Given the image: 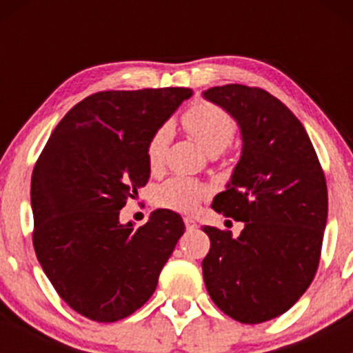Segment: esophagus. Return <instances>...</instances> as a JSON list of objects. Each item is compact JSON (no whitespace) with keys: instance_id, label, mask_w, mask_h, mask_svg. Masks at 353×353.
<instances>
[{"instance_id":"34e87169","label":"esophagus","mask_w":353,"mask_h":353,"mask_svg":"<svg viewBox=\"0 0 353 353\" xmlns=\"http://www.w3.org/2000/svg\"><path fill=\"white\" fill-rule=\"evenodd\" d=\"M184 225H186V230H196L198 229V223L194 222L193 219H190V216H186V219H184Z\"/></svg>"}]
</instances>
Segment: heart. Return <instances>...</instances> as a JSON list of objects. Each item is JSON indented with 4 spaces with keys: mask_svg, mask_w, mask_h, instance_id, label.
<instances>
[{
    "mask_svg": "<svg viewBox=\"0 0 353 353\" xmlns=\"http://www.w3.org/2000/svg\"><path fill=\"white\" fill-rule=\"evenodd\" d=\"M184 130L208 152L210 155H216L223 148L229 147L236 133V121L220 105L213 102L198 101L184 110L181 117ZM170 130L169 126H160L152 133L147 143V162L152 169H159L162 165L165 147L169 143ZM212 193V188L205 183H199L191 177H172L160 184L155 191V203L162 208L174 210V212H193L201 199Z\"/></svg>",
    "mask_w": 353,
    "mask_h": 353,
    "instance_id": "1",
    "label": "heart"
}]
</instances>
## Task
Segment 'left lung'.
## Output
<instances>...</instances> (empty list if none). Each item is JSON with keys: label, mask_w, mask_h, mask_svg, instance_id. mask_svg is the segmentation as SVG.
Wrapping results in <instances>:
<instances>
[{"label": "left lung", "mask_w": 353, "mask_h": 353, "mask_svg": "<svg viewBox=\"0 0 353 353\" xmlns=\"http://www.w3.org/2000/svg\"><path fill=\"white\" fill-rule=\"evenodd\" d=\"M205 97L229 110L243 131L232 181L212 203L244 222L239 237L201 227L210 237L203 279L216 307L244 325L287 312L311 285L328 216L323 167L301 121L258 87L229 83Z\"/></svg>", "instance_id": "1"}]
</instances>
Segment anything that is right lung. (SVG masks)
Masks as SVG:
<instances>
[{
	"instance_id": "add662e5",
	"label": "right lung",
	"mask_w": 353,
	"mask_h": 353,
	"mask_svg": "<svg viewBox=\"0 0 353 353\" xmlns=\"http://www.w3.org/2000/svg\"><path fill=\"white\" fill-rule=\"evenodd\" d=\"M191 88L104 90L66 112L32 172V243L42 270L73 311L114 323L155 292L184 222L155 210L121 225L119 210L150 179L147 143Z\"/></svg>"
}]
</instances>
